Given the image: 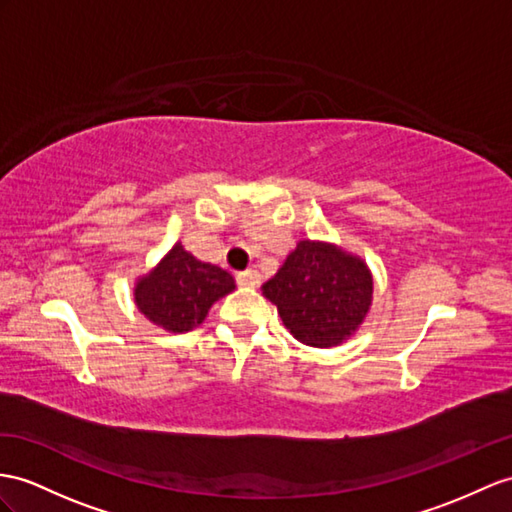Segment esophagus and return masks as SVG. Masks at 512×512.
<instances>
[{
	"label": "esophagus",
	"mask_w": 512,
	"mask_h": 512,
	"mask_svg": "<svg viewBox=\"0 0 512 512\" xmlns=\"http://www.w3.org/2000/svg\"><path fill=\"white\" fill-rule=\"evenodd\" d=\"M236 278H239V284H243V286H258V282H260V276L256 269H245Z\"/></svg>",
	"instance_id": "obj_1"
}]
</instances>
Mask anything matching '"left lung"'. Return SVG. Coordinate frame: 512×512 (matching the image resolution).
Returning a JSON list of instances; mask_svg holds the SVG:
<instances>
[{
  "instance_id": "left-lung-1",
  "label": "left lung",
  "mask_w": 512,
  "mask_h": 512,
  "mask_svg": "<svg viewBox=\"0 0 512 512\" xmlns=\"http://www.w3.org/2000/svg\"><path fill=\"white\" fill-rule=\"evenodd\" d=\"M371 273L339 247L299 241L263 293L278 306L284 326L313 347L343 343L371 306Z\"/></svg>"
}]
</instances>
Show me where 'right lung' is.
<instances>
[{
	"label": "right lung",
	"instance_id": "obj_1",
	"mask_svg": "<svg viewBox=\"0 0 512 512\" xmlns=\"http://www.w3.org/2000/svg\"><path fill=\"white\" fill-rule=\"evenodd\" d=\"M234 291V278L217 265L197 260L178 243L134 289L141 313L169 332L199 326L219 297Z\"/></svg>",
	"mask_w": 512,
	"mask_h": 512
}]
</instances>
